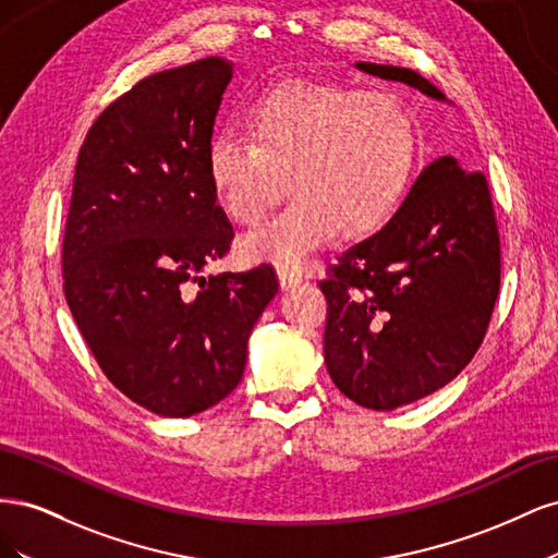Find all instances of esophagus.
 <instances>
[{
	"instance_id": "esophagus-1",
	"label": "esophagus",
	"mask_w": 558,
	"mask_h": 558,
	"mask_svg": "<svg viewBox=\"0 0 558 558\" xmlns=\"http://www.w3.org/2000/svg\"><path fill=\"white\" fill-rule=\"evenodd\" d=\"M277 277H279V286H281L283 291L293 289V286H298V283L302 281V275H300V272H293V269H286V267L279 269Z\"/></svg>"
}]
</instances>
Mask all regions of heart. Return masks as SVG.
<instances>
[{
  "instance_id": "b5f03b06",
  "label": "heart",
  "mask_w": 558,
  "mask_h": 558,
  "mask_svg": "<svg viewBox=\"0 0 558 558\" xmlns=\"http://www.w3.org/2000/svg\"><path fill=\"white\" fill-rule=\"evenodd\" d=\"M238 134L209 146L207 174L218 205L256 226L277 202L295 197L275 221L242 242V256L298 267L337 232L361 238L393 214L408 185L416 134L393 95L318 81H283L242 109Z\"/></svg>"
}]
</instances>
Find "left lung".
Instances as JSON below:
<instances>
[{"mask_svg":"<svg viewBox=\"0 0 558 558\" xmlns=\"http://www.w3.org/2000/svg\"><path fill=\"white\" fill-rule=\"evenodd\" d=\"M447 102L408 66L356 62ZM500 289V240L482 172L442 156L381 230L340 256L328 300L326 367L361 408L391 412L435 393L475 356Z\"/></svg>","mask_w":558,"mask_h":558,"instance_id":"1","label":"left lung"}]
</instances>
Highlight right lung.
<instances>
[{
	"mask_svg": "<svg viewBox=\"0 0 558 558\" xmlns=\"http://www.w3.org/2000/svg\"><path fill=\"white\" fill-rule=\"evenodd\" d=\"M232 62L205 58L109 105L76 160L64 298L109 381L158 416H193L242 381L275 269L202 275L232 226L207 174Z\"/></svg>",
	"mask_w": 558,
	"mask_h": 558,
	"instance_id": "right-lung-1",
	"label": "right lung"
}]
</instances>
